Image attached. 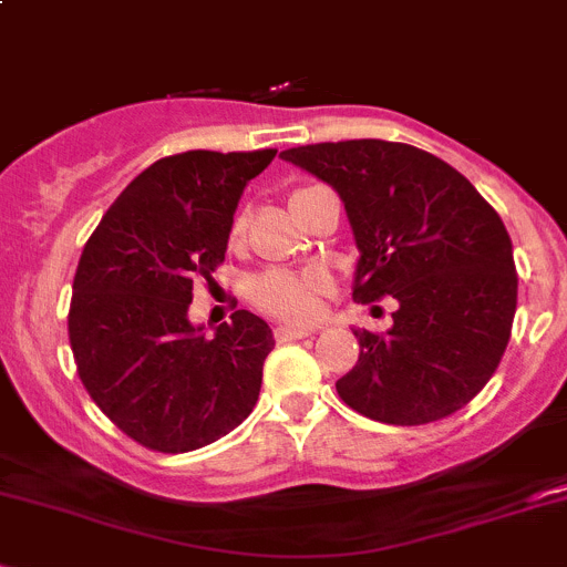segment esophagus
Here are the masks:
<instances>
[{
  "label": "esophagus",
  "instance_id": "esophagus-1",
  "mask_svg": "<svg viewBox=\"0 0 567 567\" xmlns=\"http://www.w3.org/2000/svg\"><path fill=\"white\" fill-rule=\"evenodd\" d=\"M272 336H276V341H278V343H286V341H300V338L311 336V330H306V327L278 324L276 330H272Z\"/></svg>",
  "mask_w": 567,
  "mask_h": 567
}]
</instances>
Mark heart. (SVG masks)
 <instances>
[{
  "mask_svg": "<svg viewBox=\"0 0 567 567\" xmlns=\"http://www.w3.org/2000/svg\"><path fill=\"white\" fill-rule=\"evenodd\" d=\"M240 231L243 218L237 215L231 224V237H237ZM327 289H330V278L322 270H267L250 284V300L261 311L284 319V322H311L322 308Z\"/></svg>",
  "mask_w": 567,
  "mask_h": 567,
  "instance_id": "obj_1",
  "label": "heart"
}]
</instances>
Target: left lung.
Here are the masks:
<instances>
[{
	"label": "left lung",
	"mask_w": 567,
	"mask_h": 567,
	"mask_svg": "<svg viewBox=\"0 0 567 567\" xmlns=\"http://www.w3.org/2000/svg\"><path fill=\"white\" fill-rule=\"evenodd\" d=\"M281 157L341 196L360 248L354 300H399L388 332L354 330L360 358L336 382L343 404L390 425L434 423L470 404L497 371L516 313L497 209L412 144L354 138Z\"/></svg>",
	"instance_id": "obj_1"
}]
</instances>
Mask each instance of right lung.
Masks as SVG:
<instances>
[{
  "label": "right lung",
  "mask_w": 567,
  "mask_h": 567,
  "mask_svg": "<svg viewBox=\"0 0 567 567\" xmlns=\"http://www.w3.org/2000/svg\"><path fill=\"white\" fill-rule=\"evenodd\" d=\"M276 153L161 157L81 250L68 311L75 369L101 412L147 451H198L254 412L272 330L235 311L207 338L188 306L194 281L209 284L224 265L243 188Z\"/></svg>",
  "instance_id": "add662e5"
}]
</instances>
